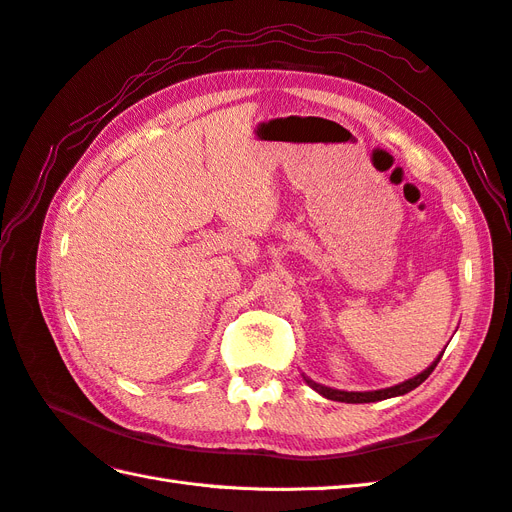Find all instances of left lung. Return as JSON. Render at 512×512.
I'll list each match as a JSON object with an SVG mask.
<instances>
[{"label":"left lung","mask_w":512,"mask_h":512,"mask_svg":"<svg viewBox=\"0 0 512 512\" xmlns=\"http://www.w3.org/2000/svg\"><path fill=\"white\" fill-rule=\"evenodd\" d=\"M445 352V350H443ZM443 352L439 354V358L432 360V365L423 369L421 373H417L415 378H408L400 384L395 386H386V389H378V391H341V389H332V386H323L315 380H310L308 376H304V382L310 386V389H315L319 395L326 397V400H332V402H345V404H369V402H380V400H389V397H400V395H406L408 391L417 389V386L426 380L430 373L434 371V367L439 365V360L443 356Z\"/></svg>","instance_id":"left-lung-1"}]
</instances>
